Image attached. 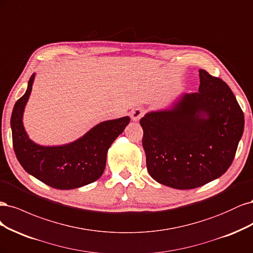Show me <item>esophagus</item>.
Here are the masks:
<instances>
[{"mask_svg": "<svg viewBox=\"0 0 253 253\" xmlns=\"http://www.w3.org/2000/svg\"><path fill=\"white\" fill-rule=\"evenodd\" d=\"M144 113H145V110H144L143 108L137 107V108H134V109L131 111V113H130V115H131L132 121L137 122L138 120H140V119L144 116Z\"/></svg>", "mask_w": 253, "mask_h": 253, "instance_id": "obj_1", "label": "esophagus"}]
</instances>
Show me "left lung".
<instances>
[{
  "instance_id": "obj_1",
  "label": "left lung",
  "mask_w": 253,
  "mask_h": 253,
  "mask_svg": "<svg viewBox=\"0 0 253 253\" xmlns=\"http://www.w3.org/2000/svg\"><path fill=\"white\" fill-rule=\"evenodd\" d=\"M199 72V92L140 121L150 176L175 189L198 188L223 175L244 132V113L229 86Z\"/></svg>"
}]
</instances>
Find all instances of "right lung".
<instances>
[{
  "instance_id": "1",
  "label": "right lung",
  "mask_w": 253,
  "mask_h": 253,
  "mask_svg": "<svg viewBox=\"0 0 253 253\" xmlns=\"http://www.w3.org/2000/svg\"><path fill=\"white\" fill-rule=\"evenodd\" d=\"M14 104L10 126L14 153L22 167L38 180L55 189H75L95 182L104 172L107 151L129 124V117L102 122L80 137L62 146H41L28 137L23 113L34 84Z\"/></svg>"
}]
</instances>
